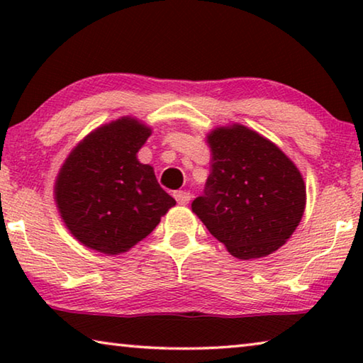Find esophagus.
Here are the masks:
<instances>
[{"instance_id": "34e87169", "label": "esophagus", "mask_w": 363, "mask_h": 363, "mask_svg": "<svg viewBox=\"0 0 363 363\" xmlns=\"http://www.w3.org/2000/svg\"><path fill=\"white\" fill-rule=\"evenodd\" d=\"M190 192H186V190H177V192H174V199L179 205H187L190 201Z\"/></svg>"}]
</instances>
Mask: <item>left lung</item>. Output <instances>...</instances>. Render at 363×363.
I'll use <instances>...</instances> for the list:
<instances>
[{"label":"left lung","mask_w":363,"mask_h":363,"mask_svg":"<svg viewBox=\"0 0 363 363\" xmlns=\"http://www.w3.org/2000/svg\"><path fill=\"white\" fill-rule=\"evenodd\" d=\"M211 171L192 211L238 259L277 251L293 235L306 208V184L272 140L232 123L206 134Z\"/></svg>","instance_id":"obj_1"}]
</instances>
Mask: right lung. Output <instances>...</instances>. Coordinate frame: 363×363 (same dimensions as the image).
Returning <instances> with one entry per match:
<instances>
[{
  "label": "right lung",
  "instance_id": "add662e5",
  "mask_svg": "<svg viewBox=\"0 0 363 363\" xmlns=\"http://www.w3.org/2000/svg\"><path fill=\"white\" fill-rule=\"evenodd\" d=\"M150 134L140 120L121 116L79 140L60 167L54 184L57 210L86 248L126 253L176 205L150 164L138 160Z\"/></svg>",
  "mask_w": 363,
  "mask_h": 363
}]
</instances>
